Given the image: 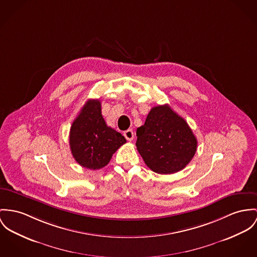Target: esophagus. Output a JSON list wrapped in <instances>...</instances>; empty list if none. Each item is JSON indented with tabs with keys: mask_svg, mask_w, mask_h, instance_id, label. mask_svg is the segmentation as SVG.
I'll list each match as a JSON object with an SVG mask.
<instances>
[{
	"mask_svg": "<svg viewBox=\"0 0 257 257\" xmlns=\"http://www.w3.org/2000/svg\"><path fill=\"white\" fill-rule=\"evenodd\" d=\"M123 135L128 141H132L134 139V133H133V130H131V129H128V130L124 131Z\"/></svg>",
	"mask_w": 257,
	"mask_h": 257,
	"instance_id": "1",
	"label": "esophagus"
}]
</instances>
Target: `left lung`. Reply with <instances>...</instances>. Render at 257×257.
<instances>
[{
    "label": "left lung",
    "instance_id": "1",
    "mask_svg": "<svg viewBox=\"0 0 257 257\" xmlns=\"http://www.w3.org/2000/svg\"><path fill=\"white\" fill-rule=\"evenodd\" d=\"M137 150L147 166L158 174L184 169L194 158L198 142L185 119L168 105L151 109L137 129Z\"/></svg>",
    "mask_w": 257,
    "mask_h": 257
}]
</instances>
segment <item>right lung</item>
I'll return each instance as SVG.
<instances>
[{
  "label": "right lung",
  "instance_id": "obj_1",
  "mask_svg": "<svg viewBox=\"0 0 257 257\" xmlns=\"http://www.w3.org/2000/svg\"><path fill=\"white\" fill-rule=\"evenodd\" d=\"M99 99H89L74 119L69 133L71 154L81 166L97 170L107 165L112 155L126 143L101 115Z\"/></svg>",
  "mask_w": 257,
  "mask_h": 257
}]
</instances>
